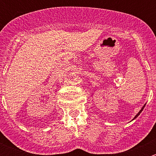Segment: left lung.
<instances>
[{
	"label": "left lung",
	"instance_id": "8db88e82",
	"mask_svg": "<svg viewBox=\"0 0 156 156\" xmlns=\"http://www.w3.org/2000/svg\"><path fill=\"white\" fill-rule=\"evenodd\" d=\"M144 107H145V105H144V107H143L142 108H141V110H140V112H138V114H137V115H136V116H135V117H134V119H136V117H138V115H140V113H141V112H142V111H143V109H144Z\"/></svg>",
	"mask_w": 156,
	"mask_h": 156
}]
</instances>
